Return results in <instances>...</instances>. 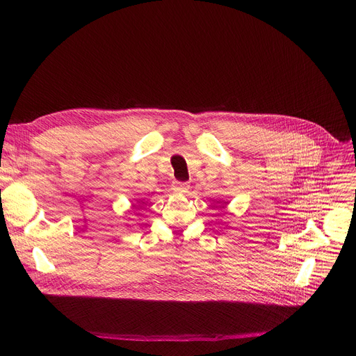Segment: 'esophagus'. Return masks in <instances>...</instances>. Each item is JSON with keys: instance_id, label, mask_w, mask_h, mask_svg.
<instances>
[{"instance_id": "1", "label": "esophagus", "mask_w": 356, "mask_h": 356, "mask_svg": "<svg viewBox=\"0 0 356 356\" xmlns=\"http://www.w3.org/2000/svg\"><path fill=\"white\" fill-rule=\"evenodd\" d=\"M173 191L175 193H186L189 191V184L188 183H181V181H175L173 183Z\"/></svg>"}]
</instances>
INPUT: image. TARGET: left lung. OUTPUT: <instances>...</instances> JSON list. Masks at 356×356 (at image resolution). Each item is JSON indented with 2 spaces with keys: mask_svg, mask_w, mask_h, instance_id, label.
Masks as SVG:
<instances>
[{
  "mask_svg": "<svg viewBox=\"0 0 356 356\" xmlns=\"http://www.w3.org/2000/svg\"><path fill=\"white\" fill-rule=\"evenodd\" d=\"M219 203H222V202H219ZM222 204H227V202H223V203H222Z\"/></svg>",
  "mask_w": 356,
  "mask_h": 356,
  "instance_id": "1",
  "label": "left lung"
}]
</instances>
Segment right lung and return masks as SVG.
Listing matches in <instances>:
<instances>
[{
    "mask_svg": "<svg viewBox=\"0 0 356 356\" xmlns=\"http://www.w3.org/2000/svg\"><path fill=\"white\" fill-rule=\"evenodd\" d=\"M141 203H144V202H143V200H141Z\"/></svg>",
    "mask_w": 356,
    "mask_h": 356,
    "instance_id": "add662e5",
    "label": "right lung"
}]
</instances>
